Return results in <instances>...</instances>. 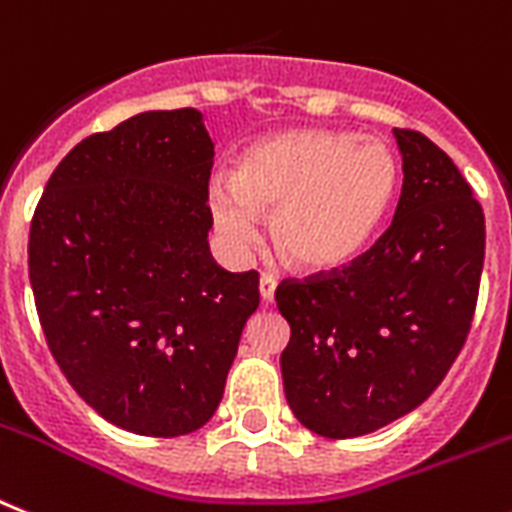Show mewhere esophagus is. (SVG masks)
Returning <instances> with one entry per match:
<instances>
[{"label":"esophagus","mask_w":512,"mask_h":512,"mask_svg":"<svg viewBox=\"0 0 512 512\" xmlns=\"http://www.w3.org/2000/svg\"><path fill=\"white\" fill-rule=\"evenodd\" d=\"M276 286H278V281L273 276H268V273L260 278V296H263L265 304L273 302V296H276Z\"/></svg>","instance_id":"34e87169"}]
</instances>
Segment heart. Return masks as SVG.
Wrapping results in <instances>:
<instances>
[{
    "mask_svg": "<svg viewBox=\"0 0 512 512\" xmlns=\"http://www.w3.org/2000/svg\"><path fill=\"white\" fill-rule=\"evenodd\" d=\"M398 187L385 143L336 130L263 137L236 158L229 187L210 192L221 242L247 255L260 242L255 218H270L278 255L304 273L351 263L369 244Z\"/></svg>",
    "mask_w": 512,
    "mask_h": 512,
    "instance_id": "obj_1",
    "label": "heart"
}]
</instances>
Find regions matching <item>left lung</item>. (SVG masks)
Masks as SVG:
<instances>
[{
    "label": "left lung",
    "mask_w": 512,
    "mask_h": 512,
    "mask_svg": "<svg viewBox=\"0 0 512 512\" xmlns=\"http://www.w3.org/2000/svg\"><path fill=\"white\" fill-rule=\"evenodd\" d=\"M393 135L403 156L393 223L349 265L276 289L291 325L286 401L330 440L369 435L427 401L461 354L479 299L487 234L471 184L422 132Z\"/></svg>",
    "instance_id": "1"
}]
</instances>
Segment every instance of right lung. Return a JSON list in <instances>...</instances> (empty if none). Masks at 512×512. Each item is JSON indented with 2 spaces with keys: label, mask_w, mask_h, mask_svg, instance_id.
<instances>
[{
  "label": "right lung",
  "mask_w": 512,
  "mask_h": 512,
  "mask_svg": "<svg viewBox=\"0 0 512 512\" xmlns=\"http://www.w3.org/2000/svg\"><path fill=\"white\" fill-rule=\"evenodd\" d=\"M213 140L195 109L85 137L38 200L28 276L51 356L90 409L145 437L216 414L257 270L210 257Z\"/></svg>",
  "instance_id": "obj_1"
}]
</instances>
